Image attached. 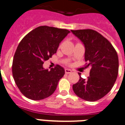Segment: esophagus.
<instances>
[{"instance_id": "obj_1", "label": "esophagus", "mask_w": 125, "mask_h": 125, "mask_svg": "<svg viewBox=\"0 0 125 125\" xmlns=\"http://www.w3.org/2000/svg\"><path fill=\"white\" fill-rule=\"evenodd\" d=\"M71 70L70 69H65V72L66 74H68V73H71Z\"/></svg>"}]
</instances>
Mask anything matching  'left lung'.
Masks as SVG:
<instances>
[{"instance_id": "obj_1", "label": "left lung", "mask_w": 125, "mask_h": 125, "mask_svg": "<svg viewBox=\"0 0 125 125\" xmlns=\"http://www.w3.org/2000/svg\"><path fill=\"white\" fill-rule=\"evenodd\" d=\"M71 31L83 43L84 60L89 62L86 66L92 67L88 79L80 77L79 81L73 85V90L84 100H98L111 90L116 81L119 71L117 52L108 40L94 30Z\"/></svg>"}]
</instances>
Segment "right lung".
I'll return each instance as SVG.
<instances>
[{
    "mask_svg": "<svg viewBox=\"0 0 125 125\" xmlns=\"http://www.w3.org/2000/svg\"><path fill=\"white\" fill-rule=\"evenodd\" d=\"M70 31L53 27L40 26L23 37L12 63V75L16 85L25 96L41 100L51 96L65 74L62 67H43L44 61L56 53L59 44Z\"/></svg>",
    "mask_w": 125,
    "mask_h": 125,
    "instance_id": "right-lung-1",
    "label": "right lung"
}]
</instances>
